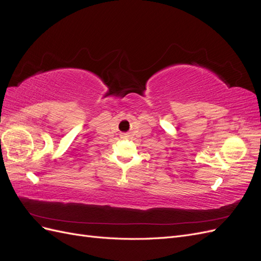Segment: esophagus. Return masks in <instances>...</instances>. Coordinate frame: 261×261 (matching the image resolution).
Returning a JSON list of instances; mask_svg holds the SVG:
<instances>
[{
	"mask_svg": "<svg viewBox=\"0 0 261 261\" xmlns=\"http://www.w3.org/2000/svg\"><path fill=\"white\" fill-rule=\"evenodd\" d=\"M122 136H127V134H126V133H124V134H123V135H122Z\"/></svg>",
	"mask_w": 261,
	"mask_h": 261,
	"instance_id": "esophagus-1",
	"label": "esophagus"
}]
</instances>
